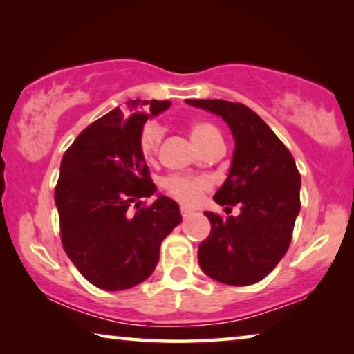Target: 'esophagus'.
<instances>
[{
  "instance_id": "1",
  "label": "esophagus",
  "mask_w": 354,
  "mask_h": 354,
  "mask_svg": "<svg viewBox=\"0 0 354 354\" xmlns=\"http://www.w3.org/2000/svg\"><path fill=\"white\" fill-rule=\"evenodd\" d=\"M192 210H191V208H187V207H181V215L184 216V218H186V216H189V215H192Z\"/></svg>"
}]
</instances>
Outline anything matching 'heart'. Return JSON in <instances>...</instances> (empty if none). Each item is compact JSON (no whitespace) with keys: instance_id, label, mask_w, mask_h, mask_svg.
Wrapping results in <instances>:
<instances>
[{"instance_id":"b5f03b06","label":"heart","mask_w":354,"mask_h":354,"mask_svg":"<svg viewBox=\"0 0 354 354\" xmlns=\"http://www.w3.org/2000/svg\"><path fill=\"white\" fill-rule=\"evenodd\" d=\"M192 141L203 151L212 142L221 141V134L210 123H192L189 128ZM162 141V131L156 125H149L142 129L139 138V152L144 160L152 163L158 152V144ZM162 189L175 201L184 205H197L202 201L203 194L212 189L210 179L205 176H187V175H170L162 181Z\"/></svg>"}]
</instances>
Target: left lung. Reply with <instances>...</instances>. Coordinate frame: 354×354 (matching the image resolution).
<instances>
[{
    "label": "left lung",
    "mask_w": 354,
    "mask_h": 354,
    "mask_svg": "<svg viewBox=\"0 0 354 354\" xmlns=\"http://www.w3.org/2000/svg\"><path fill=\"white\" fill-rule=\"evenodd\" d=\"M191 106L221 115L236 139L231 171L213 201L241 207L223 218L205 212L212 231L198 245V265L227 286H252L277 266L292 242L300 212V171L274 131L241 102L186 99Z\"/></svg>",
    "instance_id": "left-lung-1"
}]
</instances>
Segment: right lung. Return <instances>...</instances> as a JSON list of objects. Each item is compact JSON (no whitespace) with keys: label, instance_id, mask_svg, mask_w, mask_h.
Here are the masks:
<instances>
[{"label":"right lung","instance_id":"add662e5","mask_svg":"<svg viewBox=\"0 0 354 354\" xmlns=\"http://www.w3.org/2000/svg\"><path fill=\"white\" fill-rule=\"evenodd\" d=\"M168 106L170 101H128L84 128L62 157L54 189L62 247L82 276L102 290L146 281L162 241L181 223L171 198L142 202L156 184L139 138L147 118Z\"/></svg>","mask_w":354,"mask_h":354}]
</instances>
